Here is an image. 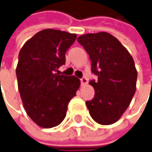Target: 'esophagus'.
<instances>
[{
    "label": "esophagus",
    "instance_id": "obj_1",
    "mask_svg": "<svg viewBox=\"0 0 152 152\" xmlns=\"http://www.w3.org/2000/svg\"><path fill=\"white\" fill-rule=\"evenodd\" d=\"M81 83H82V85H86L88 83V79L85 78V77H83L81 79Z\"/></svg>",
    "mask_w": 152,
    "mask_h": 152
}]
</instances>
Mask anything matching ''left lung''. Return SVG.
<instances>
[{
    "label": "left lung",
    "instance_id": "8db88e82",
    "mask_svg": "<svg viewBox=\"0 0 152 152\" xmlns=\"http://www.w3.org/2000/svg\"><path fill=\"white\" fill-rule=\"evenodd\" d=\"M77 41L89 54L92 73L97 76V81L90 82L95 96L86 106L97 124H112L123 116L136 92L137 71L134 60L117 38L107 32L81 35Z\"/></svg>",
    "mask_w": 152,
    "mask_h": 152
}]
</instances>
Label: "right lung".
I'll list each match as a JSON object with an SVG mask.
<instances>
[{"label": "right lung", "instance_id": "obj_1", "mask_svg": "<svg viewBox=\"0 0 152 152\" xmlns=\"http://www.w3.org/2000/svg\"><path fill=\"white\" fill-rule=\"evenodd\" d=\"M76 39V34L47 28L28 40L20 50L18 90L25 111L40 127L60 124L80 87L81 82L75 76L56 73L65 64V53Z\"/></svg>", "mask_w": 152, "mask_h": 152}]
</instances>
